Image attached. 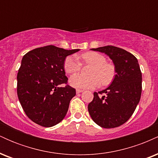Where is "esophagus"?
Segmentation results:
<instances>
[{
  "instance_id": "1",
  "label": "esophagus",
  "mask_w": 158,
  "mask_h": 158,
  "mask_svg": "<svg viewBox=\"0 0 158 158\" xmlns=\"http://www.w3.org/2000/svg\"><path fill=\"white\" fill-rule=\"evenodd\" d=\"M84 90H81V89H77V94H79V93H81V92H83Z\"/></svg>"
}]
</instances>
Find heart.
<instances>
[{
	"mask_svg": "<svg viewBox=\"0 0 158 158\" xmlns=\"http://www.w3.org/2000/svg\"><path fill=\"white\" fill-rule=\"evenodd\" d=\"M80 58L84 64L93 65L90 71V77H83L80 74H74L70 78L69 83L72 87L80 89L94 88L99 84L108 85L112 82L116 75L114 65L106 61V57L97 52L89 51L82 53ZM81 63L77 57L69 56L65 59L64 68L68 74H73L81 70Z\"/></svg>",
	"mask_w": 158,
	"mask_h": 158,
	"instance_id": "heart-1",
	"label": "heart"
}]
</instances>
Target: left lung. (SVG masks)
Instances as JSON below:
<instances>
[{
  "label": "left lung",
  "instance_id": "left-lung-1",
  "mask_svg": "<svg viewBox=\"0 0 158 158\" xmlns=\"http://www.w3.org/2000/svg\"><path fill=\"white\" fill-rule=\"evenodd\" d=\"M91 50L109 56L117 74L108 88L94 92L93 100L88 104V112L98 126L116 128L128 120L140 99L142 73L138 61L133 54L111 45Z\"/></svg>",
  "mask_w": 158,
  "mask_h": 158
}]
</instances>
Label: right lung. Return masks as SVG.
<instances>
[{
  "label": "right lung",
  "instance_id": "right-lung-1",
  "mask_svg": "<svg viewBox=\"0 0 158 158\" xmlns=\"http://www.w3.org/2000/svg\"><path fill=\"white\" fill-rule=\"evenodd\" d=\"M79 50L48 45L23 56L17 75V94L25 114L32 122L52 127L64 118L76 90L68 85L64 62L67 56ZM61 84L65 86L59 87Z\"/></svg>",
  "mask_w": 158,
  "mask_h": 158
}]
</instances>
